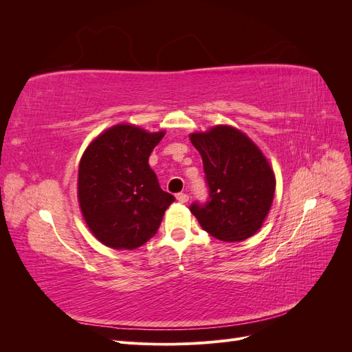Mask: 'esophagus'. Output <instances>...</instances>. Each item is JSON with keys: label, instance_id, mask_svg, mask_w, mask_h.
<instances>
[{"label": "esophagus", "instance_id": "obj_1", "mask_svg": "<svg viewBox=\"0 0 352 352\" xmlns=\"http://www.w3.org/2000/svg\"><path fill=\"white\" fill-rule=\"evenodd\" d=\"M176 199H177L179 202H182V204H184V202H186V201L189 199V195L185 194V192H180V194L176 195Z\"/></svg>", "mask_w": 352, "mask_h": 352}]
</instances>
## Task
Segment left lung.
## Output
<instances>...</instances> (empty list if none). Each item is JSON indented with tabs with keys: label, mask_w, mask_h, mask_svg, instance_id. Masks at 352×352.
I'll use <instances>...</instances> for the list:
<instances>
[{
	"label": "left lung",
	"mask_w": 352,
	"mask_h": 352,
	"mask_svg": "<svg viewBox=\"0 0 352 352\" xmlns=\"http://www.w3.org/2000/svg\"><path fill=\"white\" fill-rule=\"evenodd\" d=\"M204 164L208 199L190 212L212 238L239 242L252 236L272 207L276 180L267 160L250 138L232 126L192 133Z\"/></svg>",
	"instance_id": "obj_1"
}]
</instances>
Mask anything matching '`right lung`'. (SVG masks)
Masks as SVG:
<instances>
[{
    "label": "right lung",
    "instance_id": "add662e5",
    "mask_svg": "<svg viewBox=\"0 0 352 352\" xmlns=\"http://www.w3.org/2000/svg\"><path fill=\"white\" fill-rule=\"evenodd\" d=\"M164 132L116 124L89 144L79 164L78 198L94 236L105 247L135 250L150 241L175 197L148 164Z\"/></svg>",
    "mask_w": 352,
    "mask_h": 352
}]
</instances>
